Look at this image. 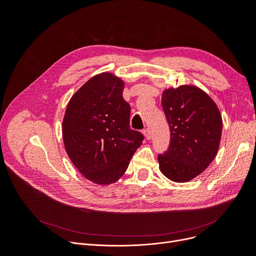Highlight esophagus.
<instances>
[{"label": "esophagus", "instance_id": "obj_1", "mask_svg": "<svg viewBox=\"0 0 256 256\" xmlns=\"http://www.w3.org/2000/svg\"><path fill=\"white\" fill-rule=\"evenodd\" d=\"M143 134H144V136H145L146 139H150L152 138V132H150V128H145L143 130Z\"/></svg>", "mask_w": 256, "mask_h": 256}]
</instances>
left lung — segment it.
I'll use <instances>...</instances> for the list:
<instances>
[{"label": "left lung", "mask_w": 256, "mask_h": 256, "mask_svg": "<svg viewBox=\"0 0 256 256\" xmlns=\"http://www.w3.org/2000/svg\"><path fill=\"white\" fill-rule=\"evenodd\" d=\"M162 106L170 128V145L158 156L160 170L172 182H189L204 171L218 152L223 126L220 111L204 91L191 85L165 90Z\"/></svg>", "instance_id": "8db88e82"}]
</instances>
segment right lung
Here are the masks:
<instances>
[{
  "instance_id": "1",
  "label": "right lung",
  "mask_w": 256,
  "mask_h": 256,
  "mask_svg": "<svg viewBox=\"0 0 256 256\" xmlns=\"http://www.w3.org/2000/svg\"><path fill=\"white\" fill-rule=\"evenodd\" d=\"M124 80L110 72L92 76L70 98L63 118L65 150L85 178L98 184L117 182L144 136L130 128V106Z\"/></svg>"
}]
</instances>
